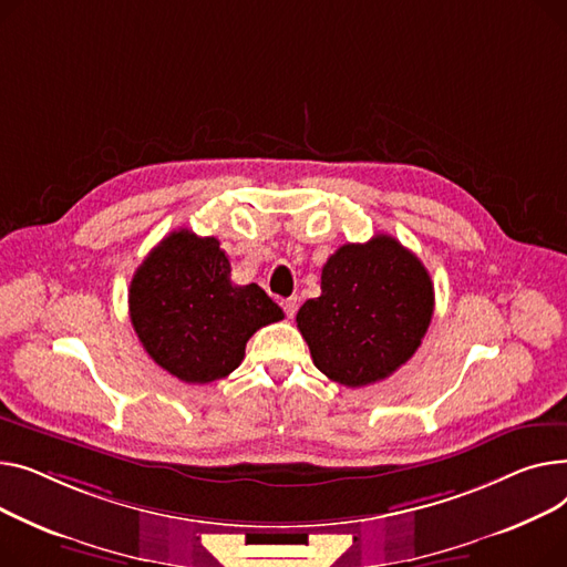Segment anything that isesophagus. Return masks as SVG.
I'll use <instances>...</instances> for the list:
<instances>
[{
  "mask_svg": "<svg viewBox=\"0 0 567 567\" xmlns=\"http://www.w3.org/2000/svg\"><path fill=\"white\" fill-rule=\"evenodd\" d=\"M281 307H284V311H286V316H288V318H295V313H297V297H288V299H284Z\"/></svg>",
  "mask_w": 567,
  "mask_h": 567,
  "instance_id": "esophagus-1",
  "label": "esophagus"
}]
</instances>
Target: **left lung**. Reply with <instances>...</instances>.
Masks as SVG:
<instances>
[{
	"instance_id": "obj_1",
	"label": "left lung",
	"mask_w": 567,
	"mask_h": 567,
	"mask_svg": "<svg viewBox=\"0 0 567 567\" xmlns=\"http://www.w3.org/2000/svg\"><path fill=\"white\" fill-rule=\"evenodd\" d=\"M320 290L297 311V329L316 369L352 389L401 369L421 346L435 309L423 262L382 233L331 254Z\"/></svg>"
}]
</instances>
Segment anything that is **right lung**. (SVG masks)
<instances>
[{"label":"right lung","mask_w":567,"mask_h":567,"mask_svg":"<svg viewBox=\"0 0 567 567\" xmlns=\"http://www.w3.org/2000/svg\"><path fill=\"white\" fill-rule=\"evenodd\" d=\"M130 320L151 359L187 384L226 378L254 331L284 318L260 286L230 281L217 238L169 233L130 281Z\"/></svg>","instance_id":"right-lung-1"}]
</instances>
